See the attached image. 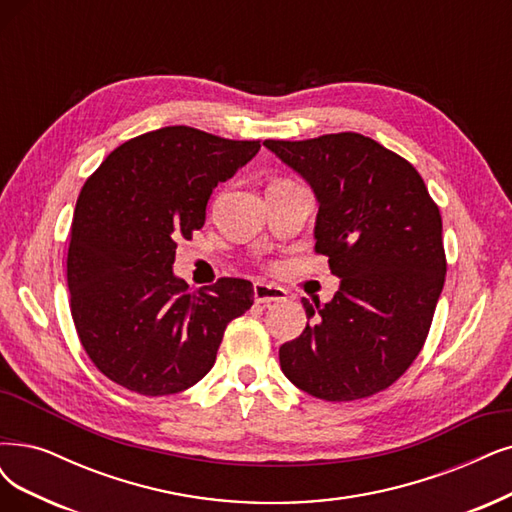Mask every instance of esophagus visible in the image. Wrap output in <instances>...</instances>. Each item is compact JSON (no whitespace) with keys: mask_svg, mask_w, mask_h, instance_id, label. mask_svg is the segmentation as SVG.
<instances>
[{"mask_svg":"<svg viewBox=\"0 0 512 512\" xmlns=\"http://www.w3.org/2000/svg\"><path fill=\"white\" fill-rule=\"evenodd\" d=\"M255 301L257 304H272V301H285L287 291L276 285H268V282H255L253 285Z\"/></svg>","mask_w":512,"mask_h":512,"instance_id":"34e87169","label":"esophagus"}]
</instances>
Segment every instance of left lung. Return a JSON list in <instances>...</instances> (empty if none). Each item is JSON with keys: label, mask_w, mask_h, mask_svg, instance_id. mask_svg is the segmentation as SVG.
<instances>
[{"label": "left lung", "mask_w": 512, "mask_h": 512, "mask_svg": "<svg viewBox=\"0 0 512 512\" xmlns=\"http://www.w3.org/2000/svg\"><path fill=\"white\" fill-rule=\"evenodd\" d=\"M263 145L314 189L316 253L342 278L329 304L301 299L314 323L280 346L282 373L316 399H367L426 342L447 272L439 206L405 158L358 132Z\"/></svg>", "instance_id": "left-lung-1"}]
</instances>
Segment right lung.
Wrapping results in <instances>:
<instances>
[{
    "mask_svg": "<svg viewBox=\"0 0 512 512\" xmlns=\"http://www.w3.org/2000/svg\"><path fill=\"white\" fill-rule=\"evenodd\" d=\"M259 147L166 126L113 149L84 183L67 253L71 316L111 382L143 396L187 390L215 365L227 323L253 306L249 280L189 293L173 263L177 240L204 225L213 189Z\"/></svg>",
    "mask_w": 512,
    "mask_h": 512,
    "instance_id": "obj_1",
    "label": "right lung"
}]
</instances>
